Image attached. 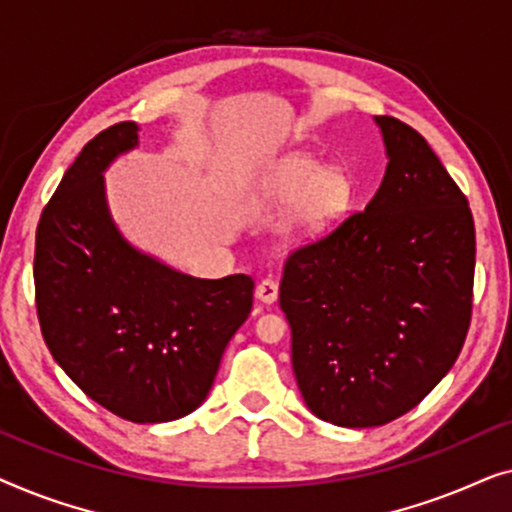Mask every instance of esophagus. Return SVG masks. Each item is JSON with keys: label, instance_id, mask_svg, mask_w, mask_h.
I'll list each match as a JSON object with an SVG mask.
<instances>
[{"label": "esophagus", "instance_id": "obj_1", "mask_svg": "<svg viewBox=\"0 0 512 512\" xmlns=\"http://www.w3.org/2000/svg\"><path fill=\"white\" fill-rule=\"evenodd\" d=\"M277 296H279V284L275 282V279L265 277V279H261V282H258V286H256V298L261 300V303L272 305V303H275V300H277Z\"/></svg>", "mask_w": 512, "mask_h": 512}]
</instances>
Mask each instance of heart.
Returning <instances> with one entry per match:
<instances>
[{
  "label": "heart",
  "instance_id": "1",
  "mask_svg": "<svg viewBox=\"0 0 512 512\" xmlns=\"http://www.w3.org/2000/svg\"><path fill=\"white\" fill-rule=\"evenodd\" d=\"M263 198L293 209L284 233L291 242L314 240L338 223L354 200L352 179L340 167H321L307 156H289L272 167L261 186Z\"/></svg>",
  "mask_w": 512,
  "mask_h": 512
}]
</instances>
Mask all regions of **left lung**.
Masks as SVG:
<instances>
[{
  "mask_svg": "<svg viewBox=\"0 0 512 512\" xmlns=\"http://www.w3.org/2000/svg\"><path fill=\"white\" fill-rule=\"evenodd\" d=\"M375 123L389 158L375 198L293 251L279 284L305 405L347 429L415 408L457 361L473 307L466 195L417 130Z\"/></svg>",
  "mask_w": 512,
  "mask_h": 512,
  "instance_id": "8db88e82",
  "label": "left lung"
}]
</instances>
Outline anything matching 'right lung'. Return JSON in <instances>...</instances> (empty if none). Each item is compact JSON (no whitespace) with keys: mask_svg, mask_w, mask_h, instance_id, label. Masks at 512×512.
Segmentation results:
<instances>
[{"mask_svg":"<svg viewBox=\"0 0 512 512\" xmlns=\"http://www.w3.org/2000/svg\"><path fill=\"white\" fill-rule=\"evenodd\" d=\"M137 130H102L65 172L39 219L34 291L41 335L69 380L128 422L160 424L207 398L254 279L191 277L125 240L104 170L135 149Z\"/></svg>","mask_w":512,"mask_h":512,"instance_id":"1","label":"right lung"}]
</instances>
